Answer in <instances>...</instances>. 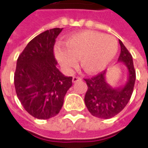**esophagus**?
I'll return each mask as SVG.
<instances>
[{"label":"esophagus","mask_w":148,"mask_h":148,"mask_svg":"<svg viewBox=\"0 0 148 148\" xmlns=\"http://www.w3.org/2000/svg\"><path fill=\"white\" fill-rule=\"evenodd\" d=\"M81 80H82V78L79 77H77V76H74V77H73V82H74V83L77 82V81H81Z\"/></svg>","instance_id":"obj_1"}]
</instances>
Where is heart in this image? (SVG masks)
<instances>
[{
	"label": "heart",
	"mask_w": 148,
	"mask_h": 148,
	"mask_svg": "<svg viewBox=\"0 0 148 148\" xmlns=\"http://www.w3.org/2000/svg\"><path fill=\"white\" fill-rule=\"evenodd\" d=\"M65 49L57 47L56 58L66 71H71L80 58L84 71L93 74L104 70L112 61L118 51L116 39L94 31H84L68 36Z\"/></svg>",
	"instance_id": "obj_1"
}]
</instances>
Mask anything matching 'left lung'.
<instances>
[{
  "label": "left lung",
  "instance_id": "obj_1",
  "mask_svg": "<svg viewBox=\"0 0 148 148\" xmlns=\"http://www.w3.org/2000/svg\"><path fill=\"white\" fill-rule=\"evenodd\" d=\"M121 54L118 61L123 62L128 71L127 81L124 86L112 88L106 81V71L90 78H85L87 89L85 104L91 114L101 119L113 117L121 112L129 101L136 82V71L132 56L121 40Z\"/></svg>",
  "mask_w": 148,
  "mask_h": 148
}]
</instances>
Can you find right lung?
<instances>
[{"label":"right lung","instance_id":"obj_1","mask_svg":"<svg viewBox=\"0 0 148 148\" xmlns=\"http://www.w3.org/2000/svg\"><path fill=\"white\" fill-rule=\"evenodd\" d=\"M62 28L55 27L38 35L19 55L14 74L16 95L32 116L47 120L61 110L64 97L72 86L56 67L54 46Z\"/></svg>","mask_w":148,"mask_h":148}]
</instances>
